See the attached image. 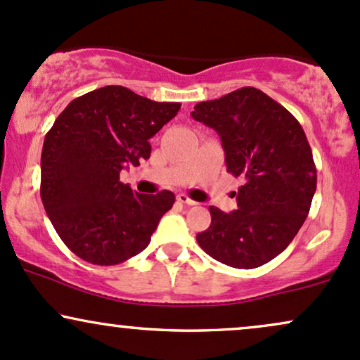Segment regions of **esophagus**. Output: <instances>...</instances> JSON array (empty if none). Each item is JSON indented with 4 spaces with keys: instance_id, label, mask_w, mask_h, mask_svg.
Returning <instances> with one entry per match:
<instances>
[{
    "instance_id": "esophagus-1",
    "label": "esophagus",
    "mask_w": 360,
    "mask_h": 360,
    "mask_svg": "<svg viewBox=\"0 0 360 360\" xmlns=\"http://www.w3.org/2000/svg\"><path fill=\"white\" fill-rule=\"evenodd\" d=\"M176 200H179L180 204H185V205H197V202L192 200L188 195H185V193H179V195H176Z\"/></svg>"
}]
</instances>
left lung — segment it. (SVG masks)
I'll return each instance as SVG.
<instances>
[{
    "label": "left lung",
    "mask_w": 360,
    "mask_h": 360,
    "mask_svg": "<svg viewBox=\"0 0 360 360\" xmlns=\"http://www.w3.org/2000/svg\"><path fill=\"white\" fill-rule=\"evenodd\" d=\"M191 115L219 134L226 169L245 180L233 212L209 207L211 226L197 243L229 267H260L288 248L309 212L316 167L304 131L253 86L197 103Z\"/></svg>",
    "instance_id": "left-lung-1"
}]
</instances>
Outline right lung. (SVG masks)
I'll use <instances>...</instances> for the list:
<instances>
[{
    "instance_id": "1",
    "label": "right lung",
    "mask_w": 360,
    "mask_h": 360,
    "mask_svg": "<svg viewBox=\"0 0 360 360\" xmlns=\"http://www.w3.org/2000/svg\"><path fill=\"white\" fill-rule=\"evenodd\" d=\"M180 103L153 102L126 86L78 96L46 134L40 197L52 226L75 255L115 265L143 252L175 195L137 193L120 172L151 155L149 139Z\"/></svg>"
}]
</instances>
